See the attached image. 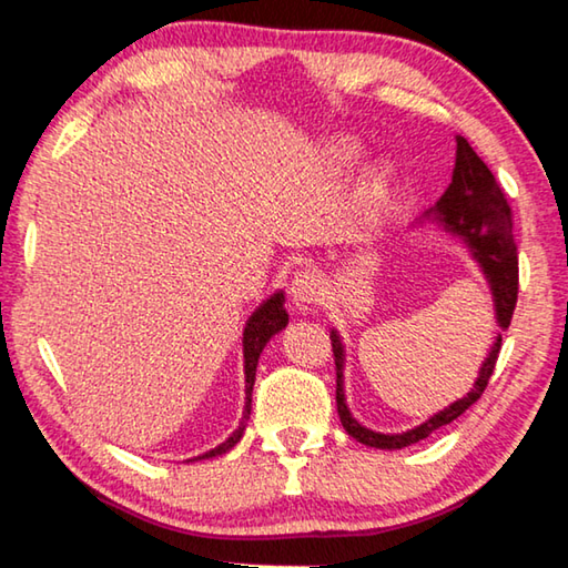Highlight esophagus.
<instances>
[{
	"instance_id": "34e87169",
	"label": "esophagus",
	"mask_w": 568,
	"mask_h": 568,
	"mask_svg": "<svg viewBox=\"0 0 568 568\" xmlns=\"http://www.w3.org/2000/svg\"><path fill=\"white\" fill-rule=\"evenodd\" d=\"M291 295L295 305H311L321 297V277L315 271H301L293 277Z\"/></svg>"
}]
</instances>
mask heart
Returning <instances> with one entry per match:
<instances>
[{
  "instance_id": "heart-1",
  "label": "heart",
  "mask_w": 568,
  "mask_h": 568,
  "mask_svg": "<svg viewBox=\"0 0 568 568\" xmlns=\"http://www.w3.org/2000/svg\"><path fill=\"white\" fill-rule=\"evenodd\" d=\"M333 155L338 158V160H343V162H351V160H355L358 158V148H355V142H338V145L333 148ZM381 187V175H378V182H376V190Z\"/></svg>"
}]
</instances>
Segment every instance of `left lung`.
Masks as SVG:
<instances>
[{
	"mask_svg": "<svg viewBox=\"0 0 568 568\" xmlns=\"http://www.w3.org/2000/svg\"><path fill=\"white\" fill-rule=\"evenodd\" d=\"M436 213L440 217V223H446L448 230H454L456 235L466 240L470 253H474L480 267H484L494 291L498 325L508 328L518 301V247L514 240L511 205L506 203V195L501 185L496 182L494 172L488 170L486 162L476 155L474 148H470L464 138H456L454 180H450V185L436 203ZM331 341L335 355V406H338L341 423L343 428L348 430L351 438L373 448H403L418 444V440L428 438L440 426H448L450 420H456L460 413H466L480 396H484L488 381L494 376L498 351H501V335H498L484 368H480L476 386L470 388L466 398L456 400L454 406L440 410L438 416L428 418L418 428L406 430V434L386 436L363 428L348 413V406H345L343 398V345L335 333H331Z\"/></svg>",
	"mask_w": 568,
	"mask_h": 568,
	"instance_id": "1",
	"label": "left lung"
}]
</instances>
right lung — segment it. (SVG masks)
Listing matches in <instances>:
<instances>
[{
  "mask_svg": "<svg viewBox=\"0 0 568 568\" xmlns=\"http://www.w3.org/2000/svg\"><path fill=\"white\" fill-rule=\"evenodd\" d=\"M283 293H275L271 301H265L257 311L250 315V321L245 325V333H243V348H245V413H243V420H240V426L233 436H230L225 444H220L217 448L207 450V454L197 456V458H210V456H220L225 454V450L233 448L240 438L245 434V426H247V418H250V403H253V386H255V368H257V358H261V353L265 348V343L273 338L277 331H283L287 325V313L283 307ZM195 460V458H192Z\"/></svg>",
  "mask_w": 568,
  "mask_h": 568,
  "instance_id": "add662e5",
  "label": "right lung"
}]
</instances>
